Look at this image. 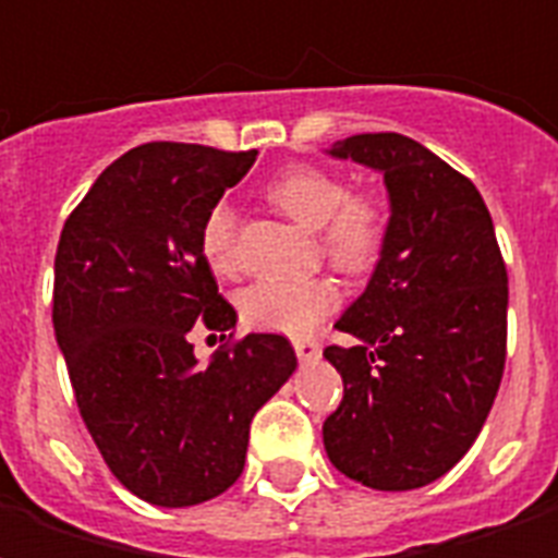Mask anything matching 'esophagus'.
<instances>
[{
  "label": "esophagus",
  "instance_id": "obj_1",
  "mask_svg": "<svg viewBox=\"0 0 558 558\" xmlns=\"http://www.w3.org/2000/svg\"><path fill=\"white\" fill-rule=\"evenodd\" d=\"M292 347H295V355L302 359V362H314L316 355H319V340L316 338H292Z\"/></svg>",
  "mask_w": 558,
  "mask_h": 558
}]
</instances>
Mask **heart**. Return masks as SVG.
Returning <instances> with one entry per match:
<instances>
[{
    "mask_svg": "<svg viewBox=\"0 0 558 558\" xmlns=\"http://www.w3.org/2000/svg\"><path fill=\"white\" fill-rule=\"evenodd\" d=\"M275 206L316 230V242L328 263L347 275H362L383 254L388 239V208L383 196L352 191L347 175L314 163H295L280 170L266 184ZM199 251L215 275L230 278L239 268L235 256V211L230 203H215L199 227ZM340 299L338 283L326 275L259 280L242 292V319L259 331L304 335L335 311Z\"/></svg>",
    "mask_w": 558,
    "mask_h": 558,
    "instance_id": "b5f03b06",
    "label": "heart"
}]
</instances>
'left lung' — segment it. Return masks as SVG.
I'll return each instance as SVG.
<instances>
[{
    "label": "left lung",
    "mask_w": 558,
    "mask_h": 558,
    "mask_svg": "<svg viewBox=\"0 0 558 558\" xmlns=\"http://www.w3.org/2000/svg\"><path fill=\"white\" fill-rule=\"evenodd\" d=\"M335 158L383 172L388 239L367 290L326 347L343 400L323 424L328 460L374 490L442 478L478 439L505 371L508 271L478 187L403 134H355Z\"/></svg>",
    "instance_id": "8db88e82"
}]
</instances>
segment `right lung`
<instances>
[{"label":"right lung","mask_w":558,"mask_h":558,"mask_svg":"<svg viewBox=\"0 0 558 558\" xmlns=\"http://www.w3.org/2000/svg\"><path fill=\"white\" fill-rule=\"evenodd\" d=\"M251 151L146 143L113 160L62 227L53 328L104 463L160 508L215 499L242 475L256 410L295 371L283 335H247L196 362L191 331L235 311L199 251L206 211Z\"/></svg>","instance_id":"obj_1"}]
</instances>
